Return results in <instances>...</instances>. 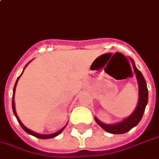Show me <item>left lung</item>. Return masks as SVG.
<instances>
[{
	"label": "left lung",
	"mask_w": 159,
	"mask_h": 159,
	"mask_svg": "<svg viewBox=\"0 0 159 159\" xmlns=\"http://www.w3.org/2000/svg\"><path fill=\"white\" fill-rule=\"evenodd\" d=\"M129 59L132 63V67H133L135 74H136V80H137V83H138V103H137L135 110L130 114V116L125 118L121 121L116 123V124L103 123L95 116V121L97 122V124L109 133L124 134L135 127L142 120L143 113L145 111L146 106L148 104V87H147L145 78L142 76V72L136 68L133 59L130 57H129Z\"/></svg>",
	"instance_id": "1"
}]
</instances>
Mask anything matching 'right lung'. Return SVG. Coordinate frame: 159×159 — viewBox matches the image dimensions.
<instances>
[{
	"label": "right lung",
	"instance_id": "right-lung-1",
	"mask_svg": "<svg viewBox=\"0 0 159 159\" xmlns=\"http://www.w3.org/2000/svg\"><path fill=\"white\" fill-rule=\"evenodd\" d=\"M30 62H31V61H29V63H28V64L26 65L25 67L23 68V72H22V73H21V75H20V76H18V77H17V81H16V83H15V85H14L13 94H12V110H13L14 116H16V118H17V121H18V123H19L20 125L22 126V128H23V130H25V131H26V132H27V133H29V135H32V136H35V137H37V138H40V139H50V138H53V137H56V136H58V135H60V134L61 133L62 131L64 130L65 128H66V126L67 125V123H68V122H67V123H66V125H65L64 127L61 128V130H58V131H56V132H55V133H52V134H39V133H37V132H35V131H33V130H29V128L26 127L25 125H23V123H22V121L20 120L19 117L17 116V112H16V108H15V101H14V95H15V91H16V87H17V82H18V80H19L20 76H22V74H23V71H24V69H25V68L27 67V66H28V65H29V63H30Z\"/></svg>",
	"mask_w": 159,
	"mask_h": 159
}]
</instances>
